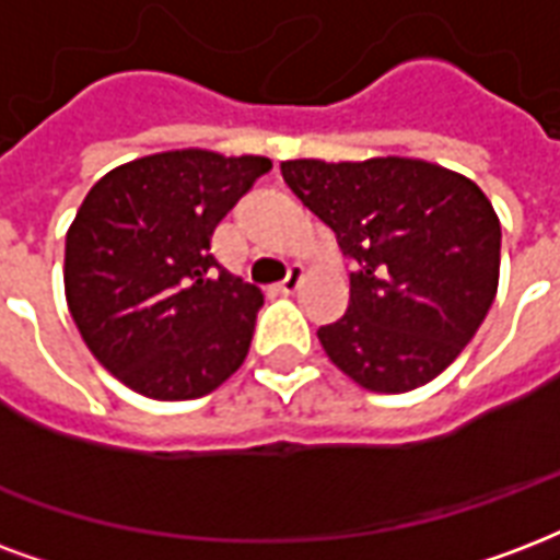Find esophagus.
<instances>
[{"mask_svg": "<svg viewBox=\"0 0 560 560\" xmlns=\"http://www.w3.org/2000/svg\"><path fill=\"white\" fill-rule=\"evenodd\" d=\"M302 279H305V269L291 267V272H288V276H284V281L279 284V291L281 293H293L302 284Z\"/></svg>", "mask_w": 560, "mask_h": 560, "instance_id": "1", "label": "esophagus"}]
</instances>
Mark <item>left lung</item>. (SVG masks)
<instances>
[{"mask_svg": "<svg viewBox=\"0 0 560 560\" xmlns=\"http://www.w3.org/2000/svg\"><path fill=\"white\" fill-rule=\"evenodd\" d=\"M281 175L355 269L341 320L317 329L335 368L376 395L436 380L499 291L501 225L469 177L428 160H288Z\"/></svg>", "mask_w": 560, "mask_h": 560, "instance_id": "obj_1", "label": "left lung"}]
</instances>
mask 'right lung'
<instances>
[{"label": "right lung", "mask_w": 560, "mask_h": 560, "mask_svg": "<svg viewBox=\"0 0 560 560\" xmlns=\"http://www.w3.org/2000/svg\"><path fill=\"white\" fill-rule=\"evenodd\" d=\"M272 163L151 153L91 186L65 243V296L94 359L151 400L210 395L248 353L264 293L210 255L213 231Z\"/></svg>", "instance_id": "add662e5"}]
</instances>
